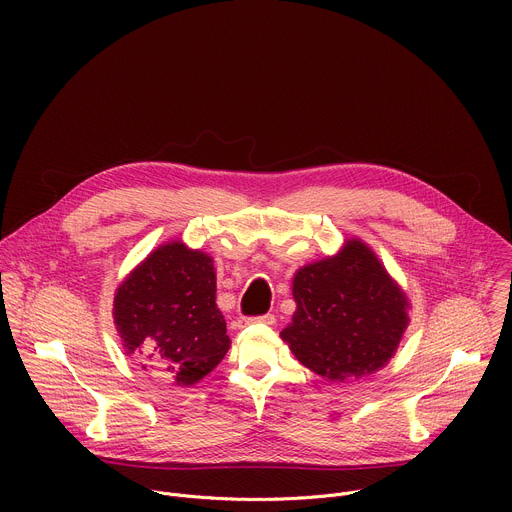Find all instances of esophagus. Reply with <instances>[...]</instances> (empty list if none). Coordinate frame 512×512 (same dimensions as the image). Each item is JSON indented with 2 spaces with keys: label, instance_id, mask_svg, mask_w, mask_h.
I'll return each instance as SVG.
<instances>
[{
  "label": "esophagus",
  "instance_id": "obj_1",
  "mask_svg": "<svg viewBox=\"0 0 512 512\" xmlns=\"http://www.w3.org/2000/svg\"><path fill=\"white\" fill-rule=\"evenodd\" d=\"M251 324H275V316L273 314H265V316H257V318H251V316H245L239 320V328H245V326H251Z\"/></svg>",
  "mask_w": 512,
  "mask_h": 512
}]
</instances>
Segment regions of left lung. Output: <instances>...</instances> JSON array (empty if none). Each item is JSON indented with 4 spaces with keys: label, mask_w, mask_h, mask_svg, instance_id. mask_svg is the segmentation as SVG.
<instances>
[{
    "label": "left lung",
    "mask_w": 512,
    "mask_h": 512,
    "mask_svg": "<svg viewBox=\"0 0 512 512\" xmlns=\"http://www.w3.org/2000/svg\"><path fill=\"white\" fill-rule=\"evenodd\" d=\"M296 312L281 338L330 383L377 373L409 326V300L379 257L358 239L294 277Z\"/></svg>",
    "instance_id": "obj_1"
}]
</instances>
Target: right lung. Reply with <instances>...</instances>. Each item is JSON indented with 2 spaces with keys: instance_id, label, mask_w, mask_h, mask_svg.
<instances>
[{
  "instance_id": "add662e5",
  "label": "right lung",
  "mask_w": 512,
  "mask_h": 512,
  "mask_svg": "<svg viewBox=\"0 0 512 512\" xmlns=\"http://www.w3.org/2000/svg\"><path fill=\"white\" fill-rule=\"evenodd\" d=\"M212 257L180 241L145 257L117 287L113 320L125 354L158 362L180 387L206 377L231 348L227 322L216 308Z\"/></svg>"
}]
</instances>
